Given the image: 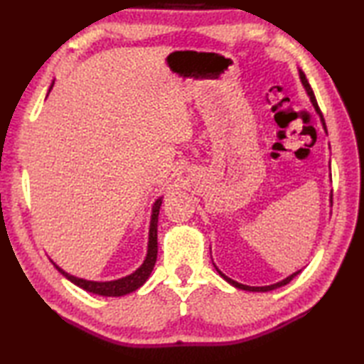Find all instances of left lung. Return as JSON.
<instances>
[{
  "instance_id": "left-lung-1",
  "label": "left lung",
  "mask_w": 364,
  "mask_h": 364,
  "mask_svg": "<svg viewBox=\"0 0 364 364\" xmlns=\"http://www.w3.org/2000/svg\"><path fill=\"white\" fill-rule=\"evenodd\" d=\"M300 73V81H301V84H304V87H305V90H306V94L310 95V100H311V103H313V106H314V109H316V112L319 114V117H321V122H322V127H323V129L327 131V127H326V120H323V115H322V112H321V109H319V106H318V102H316V97H314V92H313V89H311V86H310V82H308V80H306V76H305V73L304 72H299ZM331 202V200H330ZM214 267H215V264H214ZM215 270H218L219 272V275L223 278V280L225 282H228L230 284H233L235 288H237V289H244V291H252V292H267V291H272V289H277V288H280V286H284V284H288L294 277L296 275H299L300 274V270H297V272H294L292 275H289V277H286L284 280H282V282H278V283H275V284H270V286H247V284H242V283H237V282H235V280H231V278H228L225 274H222L220 270L215 267Z\"/></svg>"
}]
</instances>
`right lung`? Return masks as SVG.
<instances>
[{
    "instance_id": "right-lung-1",
    "label": "right lung",
    "mask_w": 364,
    "mask_h": 364,
    "mask_svg": "<svg viewBox=\"0 0 364 364\" xmlns=\"http://www.w3.org/2000/svg\"><path fill=\"white\" fill-rule=\"evenodd\" d=\"M51 82L50 90L53 89ZM48 90V94H50ZM162 203V197L158 198L153 205V211H151V220H150V233H149V250H146V257L145 261L142 262V266L137 270H134L133 274H129L123 278H119V280H112V282H90V280H84V278L73 277L70 274L64 272L59 266L54 264L60 274H63L67 280H70L73 284L80 286L84 291L92 292V294H98V296H106V297H120L125 296V294L133 292L136 289L141 288V286L149 280V277L151 274V270L154 267V262H156L158 258V215H159V208Z\"/></svg>"
}]
</instances>
